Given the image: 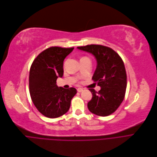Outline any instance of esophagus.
I'll use <instances>...</instances> for the list:
<instances>
[{"mask_svg": "<svg viewBox=\"0 0 157 157\" xmlns=\"http://www.w3.org/2000/svg\"><path fill=\"white\" fill-rule=\"evenodd\" d=\"M82 90H83V89H82V88H80V87H79V88H78V89H77V91H78V92H81Z\"/></svg>", "mask_w": 157, "mask_h": 157, "instance_id": "34e87169", "label": "esophagus"}]
</instances>
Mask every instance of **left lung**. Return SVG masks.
Wrapping results in <instances>:
<instances>
[{
	"mask_svg": "<svg viewBox=\"0 0 157 157\" xmlns=\"http://www.w3.org/2000/svg\"><path fill=\"white\" fill-rule=\"evenodd\" d=\"M77 48L92 54L97 62L92 80L101 89L97 92L89 89L92 98L87 103L88 109L98 116H109L118 109L125 96L127 76L124 62L115 50L105 45L91 44Z\"/></svg>",
	"mask_w": 157,
	"mask_h": 157,
	"instance_id": "1",
	"label": "left lung"
}]
</instances>
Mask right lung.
<instances>
[{
	"instance_id": "right-lung-1",
	"label": "right lung",
	"mask_w": 157,
	"mask_h": 157,
	"mask_svg": "<svg viewBox=\"0 0 157 157\" xmlns=\"http://www.w3.org/2000/svg\"><path fill=\"white\" fill-rule=\"evenodd\" d=\"M74 47H50L36 57L33 62L29 76L31 100L37 110L49 118L65 114L71 101L77 93L74 87H58L56 81L63 75V60Z\"/></svg>"
}]
</instances>
